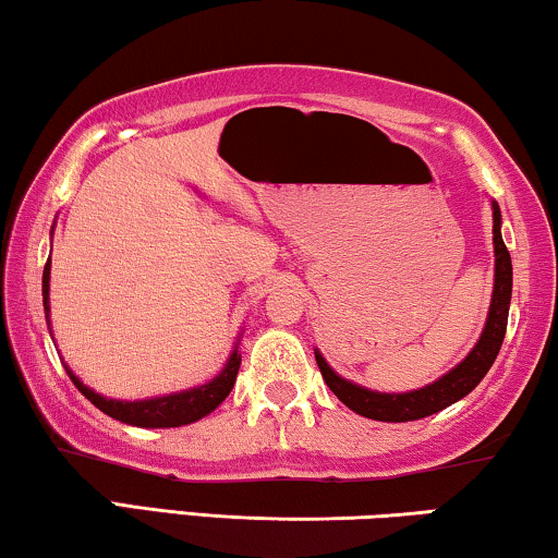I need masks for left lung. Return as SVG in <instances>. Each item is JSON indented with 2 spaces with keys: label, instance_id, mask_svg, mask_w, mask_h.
<instances>
[{
  "label": "left lung",
  "instance_id": "left-lung-1",
  "mask_svg": "<svg viewBox=\"0 0 558 558\" xmlns=\"http://www.w3.org/2000/svg\"><path fill=\"white\" fill-rule=\"evenodd\" d=\"M494 253H496V282H494V298L492 311H488V320L484 328V336L476 343V348L469 353V359L456 365L451 373L436 380L421 390H411V393H376V390L361 388L343 380L336 371L328 368L320 353H315L318 368L323 373L328 388L343 401L348 409L365 415L373 421H390V423H405L426 418L430 413L444 411L446 405L461 401L469 396L473 388L481 384L492 368L498 351H501L506 323H509V305H511V255L506 251L501 238V213L494 203Z\"/></svg>",
  "mask_w": 558,
  "mask_h": 558
}]
</instances>
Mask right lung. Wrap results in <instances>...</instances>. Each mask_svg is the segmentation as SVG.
I'll return each instance as SVG.
<instances>
[{"instance_id":"add662e5","label":"right lung","mask_w":558,"mask_h":558,"mask_svg":"<svg viewBox=\"0 0 558 558\" xmlns=\"http://www.w3.org/2000/svg\"><path fill=\"white\" fill-rule=\"evenodd\" d=\"M41 298H45V315H49V260L45 265V272H41ZM238 368H240V355L235 351L230 355V361L226 368H222L220 376L213 378L210 384L193 390H182V393L149 398V401H132V403L102 398L99 393H95V390L82 386L80 380L72 376V371L66 373H70L72 384L80 388V393L85 396L89 403H95L99 411L112 415L114 421L130 423V426H140V428H174V426H185V423L203 418V415L218 409V405L228 398L232 386H235Z\"/></svg>"}]
</instances>
